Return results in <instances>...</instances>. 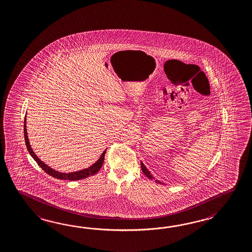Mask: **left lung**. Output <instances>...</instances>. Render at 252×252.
Returning a JSON list of instances; mask_svg holds the SVG:
<instances>
[{"instance_id":"obj_1","label":"left lung","mask_w":252,"mask_h":252,"mask_svg":"<svg viewBox=\"0 0 252 252\" xmlns=\"http://www.w3.org/2000/svg\"><path fill=\"white\" fill-rule=\"evenodd\" d=\"M141 170H142V172L144 173V175L147 176L149 179H151V180H152V179H154L153 178V176L151 174V172L148 170V169H147L146 167H145V165L144 164L142 163V162H141ZM155 182H157V183H159V184H163V183H161V182H159V181H155Z\"/></svg>"}]
</instances>
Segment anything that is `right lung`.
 Here are the masks:
<instances>
[{"label":"right lung","mask_w":252,"mask_h":252,"mask_svg":"<svg viewBox=\"0 0 252 252\" xmlns=\"http://www.w3.org/2000/svg\"><path fill=\"white\" fill-rule=\"evenodd\" d=\"M24 139H25V143H26V147L27 150L29 152L31 156L34 158L36 162L38 165L41 167L42 170H44L46 173L49 175L53 176L56 179L59 180H68V181H78V180H82V179H85L88 178L90 176L94 175L95 173H97L100 168L102 167V164L104 161V156H105L106 151L103 152L101 154L100 158L91 167H89L87 169L84 170H79V171H75V172H70V173H63V172H59L57 170H53L51 167L47 166L44 162H42L40 158H38L35 155L34 152L32 151V147L30 145L29 139L27 136V129H26V116L24 118Z\"/></svg>","instance_id":"right-lung-1"}]
</instances>
